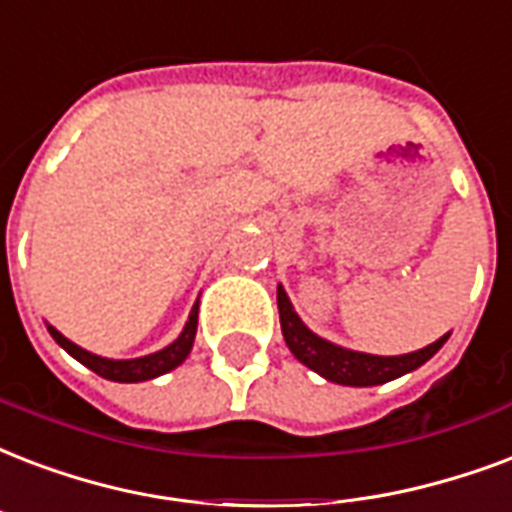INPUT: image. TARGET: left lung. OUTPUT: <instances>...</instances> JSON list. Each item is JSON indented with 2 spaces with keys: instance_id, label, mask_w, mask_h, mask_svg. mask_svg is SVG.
Instances as JSON below:
<instances>
[{
  "instance_id": "1",
  "label": "left lung",
  "mask_w": 512,
  "mask_h": 512,
  "mask_svg": "<svg viewBox=\"0 0 512 512\" xmlns=\"http://www.w3.org/2000/svg\"><path fill=\"white\" fill-rule=\"evenodd\" d=\"M276 303H279V319H282L284 341L290 346V351L298 357L303 365L311 370H317L319 376H325L327 381L343 386H376L386 384L392 378H400L405 373H411L419 365L435 354V351L448 341V335L438 338L435 343H429L424 349L411 351V354H400V357H376V354H362V351L343 349L335 343L325 341L308 330L300 317L292 311V303L287 298V292L279 287L276 290Z\"/></svg>"
}]
</instances>
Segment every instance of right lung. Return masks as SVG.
<instances>
[{
    "label": "right lung",
    "mask_w": 512,
    "mask_h": 512,
    "mask_svg": "<svg viewBox=\"0 0 512 512\" xmlns=\"http://www.w3.org/2000/svg\"><path fill=\"white\" fill-rule=\"evenodd\" d=\"M195 327H198V303L190 311V319H187L185 330L179 335L177 341L166 346V349L155 351V354H147V357H139V360H104V357H96L91 351L80 349L77 343H72L69 338L58 333L56 327H48L50 335L56 338V343H61L74 360H80L85 368H91L93 373H99L101 378H109V381H123V384H136V381H147V378L163 376L169 373L177 365L185 362V357L193 349L195 341Z\"/></svg>",
    "instance_id": "1"
}]
</instances>
